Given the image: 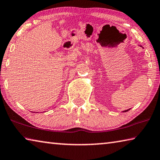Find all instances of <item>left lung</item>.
Returning a JSON list of instances; mask_svg holds the SVG:
<instances>
[{
    "mask_svg": "<svg viewBox=\"0 0 160 160\" xmlns=\"http://www.w3.org/2000/svg\"><path fill=\"white\" fill-rule=\"evenodd\" d=\"M127 111H128V110H126V111H125V112H127Z\"/></svg>",
    "mask_w": 160,
    "mask_h": 160,
    "instance_id": "1",
    "label": "left lung"
}]
</instances>
